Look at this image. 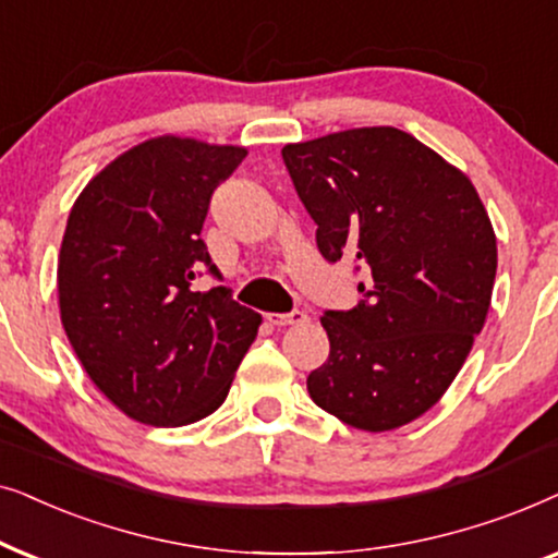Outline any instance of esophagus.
<instances>
[{
    "label": "esophagus",
    "instance_id": "1",
    "mask_svg": "<svg viewBox=\"0 0 558 558\" xmlns=\"http://www.w3.org/2000/svg\"><path fill=\"white\" fill-rule=\"evenodd\" d=\"M267 322L272 326H293V324H306L308 322V314L301 308H293L288 311V314H267Z\"/></svg>",
    "mask_w": 558,
    "mask_h": 558
}]
</instances>
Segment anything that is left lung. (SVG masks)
Segmentation results:
<instances>
[{
	"label": "left lung",
	"mask_w": 558,
	"mask_h": 558,
	"mask_svg": "<svg viewBox=\"0 0 558 558\" xmlns=\"http://www.w3.org/2000/svg\"><path fill=\"white\" fill-rule=\"evenodd\" d=\"M283 162L322 257L362 275L354 308L324 311L331 352L311 398L354 428L403 426L447 392L485 326L497 270L485 206L462 170L396 128L286 145Z\"/></svg>",
	"instance_id": "8db88e82"
}]
</instances>
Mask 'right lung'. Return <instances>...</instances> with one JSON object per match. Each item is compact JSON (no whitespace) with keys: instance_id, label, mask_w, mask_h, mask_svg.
Wrapping results in <instances>:
<instances>
[{"instance_id":"1","label":"right lung","mask_w":558,"mask_h":558,"mask_svg":"<svg viewBox=\"0 0 558 558\" xmlns=\"http://www.w3.org/2000/svg\"><path fill=\"white\" fill-rule=\"evenodd\" d=\"M247 150L158 137L81 191L58 259L61 322L96 388L130 418L185 426L225 403L259 314L209 272L202 240L219 183Z\"/></svg>"}]
</instances>
